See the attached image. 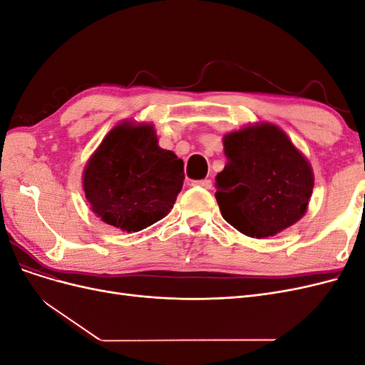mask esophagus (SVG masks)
I'll return each mask as SVG.
<instances>
[{"label": "esophagus", "instance_id": "1", "mask_svg": "<svg viewBox=\"0 0 365 365\" xmlns=\"http://www.w3.org/2000/svg\"><path fill=\"white\" fill-rule=\"evenodd\" d=\"M197 187H202V189H212V181L210 180H201V181H195L193 182Z\"/></svg>", "mask_w": 365, "mask_h": 365}]
</instances>
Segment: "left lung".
<instances>
[{
  "instance_id": "1",
  "label": "left lung",
  "mask_w": 365,
  "mask_h": 365,
  "mask_svg": "<svg viewBox=\"0 0 365 365\" xmlns=\"http://www.w3.org/2000/svg\"><path fill=\"white\" fill-rule=\"evenodd\" d=\"M227 164L216 176V201L230 225L263 239L300 220L311 200L314 172L289 137L257 123L224 137Z\"/></svg>"
}]
</instances>
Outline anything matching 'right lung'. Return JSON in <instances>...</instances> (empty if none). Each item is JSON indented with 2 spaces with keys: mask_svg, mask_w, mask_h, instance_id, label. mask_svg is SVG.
<instances>
[{
  "mask_svg": "<svg viewBox=\"0 0 365 365\" xmlns=\"http://www.w3.org/2000/svg\"><path fill=\"white\" fill-rule=\"evenodd\" d=\"M184 163L158 146L152 125L123 121L83 170L85 197L108 225L140 231L168 216L182 189Z\"/></svg>",
  "mask_w": 365,
  "mask_h": 365,
  "instance_id": "add662e5",
  "label": "right lung"
}]
</instances>
